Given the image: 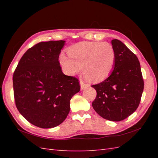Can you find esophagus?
I'll return each mask as SVG.
<instances>
[{
  "instance_id": "1",
  "label": "esophagus",
  "mask_w": 158,
  "mask_h": 158,
  "mask_svg": "<svg viewBox=\"0 0 158 158\" xmlns=\"http://www.w3.org/2000/svg\"><path fill=\"white\" fill-rule=\"evenodd\" d=\"M80 85H81V89H84L85 88H88L89 87V84H87V83H85L83 81H80Z\"/></svg>"
}]
</instances>
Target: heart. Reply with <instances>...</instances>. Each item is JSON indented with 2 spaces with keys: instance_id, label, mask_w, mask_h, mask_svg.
Masks as SVG:
<instances>
[{
  "instance_id": "b5f03b06",
  "label": "heart",
  "mask_w": 158,
  "mask_h": 158,
  "mask_svg": "<svg viewBox=\"0 0 158 158\" xmlns=\"http://www.w3.org/2000/svg\"><path fill=\"white\" fill-rule=\"evenodd\" d=\"M67 57L64 53L59 56V62L64 71L75 75L81 70L87 80L100 81L105 79L115 66L116 53L113 45L107 42L83 41L67 49Z\"/></svg>"
}]
</instances>
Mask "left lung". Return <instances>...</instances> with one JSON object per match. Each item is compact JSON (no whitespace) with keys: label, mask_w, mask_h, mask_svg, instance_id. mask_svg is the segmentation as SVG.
Instances as JSON below:
<instances>
[{"label":"left lung","mask_w":158,"mask_h":158,"mask_svg":"<svg viewBox=\"0 0 158 158\" xmlns=\"http://www.w3.org/2000/svg\"><path fill=\"white\" fill-rule=\"evenodd\" d=\"M111 44L116 53L115 66L108 78L92 85L97 95L92 106L100 116L119 122L138 108L144 89L139 59L119 40Z\"/></svg>","instance_id":"obj_1"}]
</instances>
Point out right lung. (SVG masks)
<instances>
[{
	"instance_id": "obj_1",
	"label": "right lung",
	"mask_w": 158,
	"mask_h": 158,
	"mask_svg": "<svg viewBox=\"0 0 158 158\" xmlns=\"http://www.w3.org/2000/svg\"><path fill=\"white\" fill-rule=\"evenodd\" d=\"M65 41L41 42L23 55L13 76L17 109L41 128L59 126L70 111V101L79 92V80L65 75L58 61Z\"/></svg>"
}]
</instances>
